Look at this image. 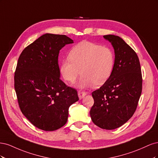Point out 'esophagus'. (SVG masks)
Instances as JSON below:
<instances>
[{
	"label": "esophagus",
	"mask_w": 158,
	"mask_h": 158,
	"mask_svg": "<svg viewBox=\"0 0 158 158\" xmlns=\"http://www.w3.org/2000/svg\"><path fill=\"white\" fill-rule=\"evenodd\" d=\"M78 97H79V98L81 99H82L85 95H86L87 94H86V92H84V91H81V90H79L78 92Z\"/></svg>",
	"instance_id": "34e87169"
}]
</instances>
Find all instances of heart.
<instances>
[{"label":"heart","instance_id":"b5f03b06","mask_svg":"<svg viewBox=\"0 0 158 158\" xmlns=\"http://www.w3.org/2000/svg\"><path fill=\"white\" fill-rule=\"evenodd\" d=\"M69 60H64L60 73L64 79L74 83L82 75L78 87L99 86L111 76L114 64L113 50L93 42H80L70 52Z\"/></svg>","mask_w":158,"mask_h":158}]
</instances>
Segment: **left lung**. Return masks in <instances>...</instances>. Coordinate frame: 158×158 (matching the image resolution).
<instances>
[{
	"mask_svg": "<svg viewBox=\"0 0 158 158\" xmlns=\"http://www.w3.org/2000/svg\"><path fill=\"white\" fill-rule=\"evenodd\" d=\"M114 50L112 73L102 86L92 93L90 116L95 125L106 130L120 127L135 113L142 93V77L136 52L120 37L103 35Z\"/></svg>",
	"mask_w": 158,
	"mask_h": 158,
	"instance_id": "obj_1",
	"label": "left lung"
}]
</instances>
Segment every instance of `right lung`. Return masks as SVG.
<instances>
[{"mask_svg":"<svg viewBox=\"0 0 158 158\" xmlns=\"http://www.w3.org/2000/svg\"><path fill=\"white\" fill-rule=\"evenodd\" d=\"M73 40L65 35L45 33L23 50L14 73L19 107L32 125L53 131L67 122L69 108L79 100L74 88L60 78V50Z\"/></svg>","mask_w":158,"mask_h":158,"instance_id":"add662e5","label":"right lung"}]
</instances>
